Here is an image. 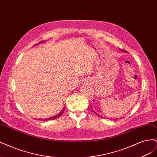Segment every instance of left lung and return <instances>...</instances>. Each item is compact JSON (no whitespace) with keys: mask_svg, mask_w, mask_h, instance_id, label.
Segmentation results:
<instances>
[{"mask_svg":"<svg viewBox=\"0 0 157 157\" xmlns=\"http://www.w3.org/2000/svg\"><path fill=\"white\" fill-rule=\"evenodd\" d=\"M94 113H95V114H96V115H98V114H97V113H96V112H94ZM98 116H99V115H98Z\"/></svg>","mask_w":157,"mask_h":157,"instance_id":"8db88e82","label":"left lung"}]
</instances>
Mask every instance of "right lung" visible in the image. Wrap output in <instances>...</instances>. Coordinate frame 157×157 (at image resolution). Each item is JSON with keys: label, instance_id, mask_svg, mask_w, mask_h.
I'll return each mask as SVG.
<instances>
[{"label": "right lung", "instance_id": "right-lung-1", "mask_svg": "<svg viewBox=\"0 0 157 157\" xmlns=\"http://www.w3.org/2000/svg\"><path fill=\"white\" fill-rule=\"evenodd\" d=\"M64 109H63L62 111H61L59 113H58V115H56V116H54V117H51V118H47V119H45V120H44V121H48V120H54V119H56V118H58V117H59L61 115H62V114L63 113V112H64Z\"/></svg>", "mask_w": 157, "mask_h": 157}]
</instances>
